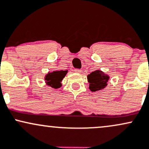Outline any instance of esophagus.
<instances>
[{"label": "esophagus", "instance_id": "obj_1", "mask_svg": "<svg viewBox=\"0 0 149 149\" xmlns=\"http://www.w3.org/2000/svg\"><path fill=\"white\" fill-rule=\"evenodd\" d=\"M74 72H77V73H81V72H82V70H80V69H75Z\"/></svg>", "mask_w": 149, "mask_h": 149}]
</instances>
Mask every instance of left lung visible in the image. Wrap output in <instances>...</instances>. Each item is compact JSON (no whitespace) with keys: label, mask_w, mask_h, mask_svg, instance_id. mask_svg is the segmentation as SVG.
<instances>
[{"label":"left lung","mask_w":149,"mask_h":149,"mask_svg":"<svg viewBox=\"0 0 149 149\" xmlns=\"http://www.w3.org/2000/svg\"><path fill=\"white\" fill-rule=\"evenodd\" d=\"M109 78L108 75L101 70L92 72L87 76L88 81L89 83V89L93 92L103 89L108 85L107 82Z\"/></svg>","instance_id":"left-lung-1"}]
</instances>
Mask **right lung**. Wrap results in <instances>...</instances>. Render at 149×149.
<instances>
[{
	"mask_svg": "<svg viewBox=\"0 0 149 149\" xmlns=\"http://www.w3.org/2000/svg\"><path fill=\"white\" fill-rule=\"evenodd\" d=\"M68 70H60V71H53L52 72H48L45 76V82L48 86L52 88H58L62 86L61 81L65 77Z\"/></svg>",
	"mask_w": 149,
	"mask_h": 149,
	"instance_id": "obj_1",
	"label": "right lung"
}]
</instances>
